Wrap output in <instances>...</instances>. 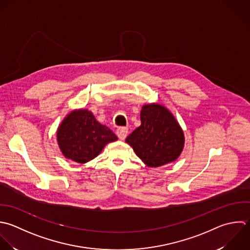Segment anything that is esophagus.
I'll return each instance as SVG.
<instances>
[{
  "label": "esophagus",
  "instance_id": "1",
  "mask_svg": "<svg viewBox=\"0 0 250 250\" xmlns=\"http://www.w3.org/2000/svg\"><path fill=\"white\" fill-rule=\"evenodd\" d=\"M127 132H128V128L122 126V127H119V128L117 129V132H116V133H117L119 139L125 140V137H126V135H127Z\"/></svg>",
  "mask_w": 250,
  "mask_h": 250
}]
</instances>
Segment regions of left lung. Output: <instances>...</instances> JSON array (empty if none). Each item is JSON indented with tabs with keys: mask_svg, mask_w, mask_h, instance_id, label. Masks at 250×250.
<instances>
[{
	"mask_svg": "<svg viewBox=\"0 0 250 250\" xmlns=\"http://www.w3.org/2000/svg\"><path fill=\"white\" fill-rule=\"evenodd\" d=\"M141 125L125 139L137 157L151 167L174 162L183 151L184 133L173 115L160 104L144 105Z\"/></svg>",
	"mask_w": 250,
	"mask_h": 250,
	"instance_id": "8db88e82",
	"label": "left lung"
}]
</instances>
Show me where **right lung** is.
<instances>
[{"instance_id": "1", "label": "right lung", "mask_w": 250, "mask_h": 250, "mask_svg": "<svg viewBox=\"0 0 250 250\" xmlns=\"http://www.w3.org/2000/svg\"><path fill=\"white\" fill-rule=\"evenodd\" d=\"M118 140L115 133L85 109L67 115L57 129V143L66 159L85 164L96 158L106 144Z\"/></svg>"}]
</instances>
